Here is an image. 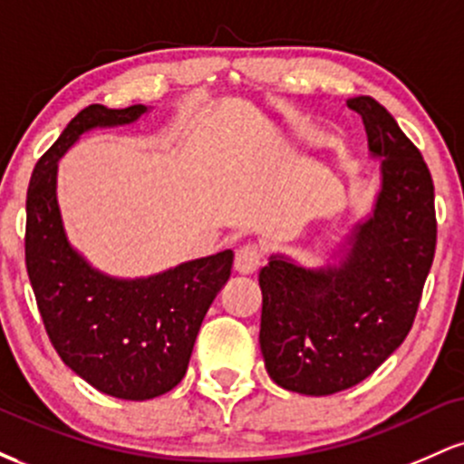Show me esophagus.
<instances>
[{
  "label": "esophagus",
  "instance_id": "obj_1",
  "mask_svg": "<svg viewBox=\"0 0 464 464\" xmlns=\"http://www.w3.org/2000/svg\"><path fill=\"white\" fill-rule=\"evenodd\" d=\"M262 248L257 244H244L236 253V270L239 275H253L262 264Z\"/></svg>",
  "mask_w": 464,
  "mask_h": 464
}]
</instances>
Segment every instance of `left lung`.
<instances>
[{
    "mask_svg": "<svg viewBox=\"0 0 464 464\" xmlns=\"http://www.w3.org/2000/svg\"><path fill=\"white\" fill-rule=\"evenodd\" d=\"M347 106L382 159L375 211L335 268L270 257L259 270L266 369L285 391L314 397L360 384L406 340L436 250L434 183L419 148L377 100Z\"/></svg>",
    "mask_w": 464,
    "mask_h": 464,
    "instance_id": "left-lung-1",
    "label": "left lung"
}]
</instances>
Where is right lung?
<instances>
[{"label":"right lung","instance_id":"obj_1","mask_svg":"<svg viewBox=\"0 0 464 464\" xmlns=\"http://www.w3.org/2000/svg\"><path fill=\"white\" fill-rule=\"evenodd\" d=\"M146 106L92 104L34 165L25 198V268L56 353L100 392L143 401L172 391L188 371L207 310L227 284L233 250L148 279H111L67 244L56 202L58 159L84 130L130 124Z\"/></svg>","mask_w":464,"mask_h":464}]
</instances>
